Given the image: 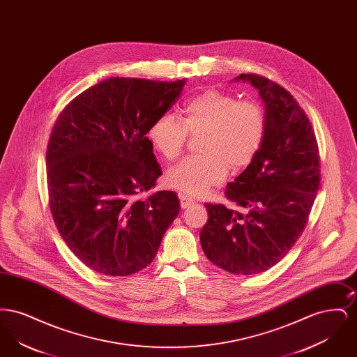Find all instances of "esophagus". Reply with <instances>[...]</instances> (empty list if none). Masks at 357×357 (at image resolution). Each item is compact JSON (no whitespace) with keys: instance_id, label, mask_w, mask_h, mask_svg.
Returning <instances> with one entry per match:
<instances>
[{"instance_id":"1","label":"esophagus","mask_w":357,"mask_h":357,"mask_svg":"<svg viewBox=\"0 0 357 357\" xmlns=\"http://www.w3.org/2000/svg\"><path fill=\"white\" fill-rule=\"evenodd\" d=\"M179 199H181V206L182 208H186L190 204H194V199L191 197H188L186 194H179Z\"/></svg>"}]
</instances>
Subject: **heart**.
I'll return each mask as SVG.
<instances>
[{
  "label": "heart",
  "instance_id": "obj_1",
  "mask_svg": "<svg viewBox=\"0 0 357 357\" xmlns=\"http://www.w3.org/2000/svg\"><path fill=\"white\" fill-rule=\"evenodd\" d=\"M153 149L166 160H176L188 135H199L202 155L188 158L171 169L167 183L190 195H202L233 172L255 162L266 136V115L258 102L207 89L188 99L181 108V120L172 114L158 115L149 127Z\"/></svg>",
  "mask_w": 357,
  "mask_h": 357
}]
</instances>
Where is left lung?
Here are the masks:
<instances>
[{
    "instance_id": "1",
    "label": "left lung",
    "mask_w": 357,
    "mask_h": 357,
    "mask_svg": "<svg viewBox=\"0 0 357 357\" xmlns=\"http://www.w3.org/2000/svg\"><path fill=\"white\" fill-rule=\"evenodd\" d=\"M265 102L266 136L255 162L226 187L242 211L204 204L201 230L206 257L233 274H257L280 262L303 234L320 187V151L312 123L288 91L272 80L241 73Z\"/></svg>"
}]
</instances>
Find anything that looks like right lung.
I'll return each instance as SVG.
<instances>
[{
	"instance_id": "obj_1",
	"label": "right lung",
	"mask_w": 357,
	"mask_h": 357,
	"mask_svg": "<svg viewBox=\"0 0 357 357\" xmlns=\"http://www.w3.org/2000/svg\"><path fill=\"white\" fill-rule=\"evenodd\" d=\"M186 80L109 77L64 107L47 147V183L54 225L85 266L130 275L153 262L178 217L174 191L143 199L162 170L147 137Z\"/></svg>"
}]
</instances>
